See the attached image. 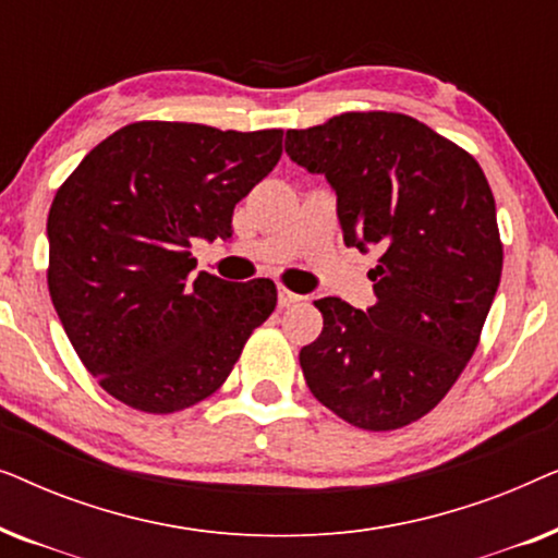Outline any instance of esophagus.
Listing matches in <instances>:
<instances>
[{"label": "esophagus", "instance_id": "34e87169", "mask_svg": "<svg viewBox=\"0 0 558 558\" xmlns=\"http://www.w3.org/2000/svg\"><path fill=\"white\" fill-rule=\"evenodd\" d=\"M277 292H279V307H294V304H300L304 300L302 294L292 292V289L284 287V284H279Z\"/></svg>", "mask_w": 558, "mask_h": 558}]
</instances>
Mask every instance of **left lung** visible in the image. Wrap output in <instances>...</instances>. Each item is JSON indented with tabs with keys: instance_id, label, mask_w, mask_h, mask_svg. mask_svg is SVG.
Wrapping results in <instances>:
<instances>
[{
	"instance_id": "obj_1",
	"label": "left lung",
	"mask_w": 558,
	"mask_h": 558,
	"mask_svg": "<svg viewBox=\"0 0 558 558\" xmlns=\"http://www.w3.org/2000/svg\"><path fill=\"white\" fill-rule=\"evenodd\" d=\"M287 155L325 174L348 246L376 248V304L323 296L300 350L315 399L365 432L401 429L445 399L480 345L502 271L495 197L477 159L414 117L348 111L289 129Z\"/></svg>"
}]
</instances>
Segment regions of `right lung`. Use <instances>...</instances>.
<instances>
[{
  "instance_id": "right-lung-1",
  "label": "right lung",
  "mask_w": 558,
  "mask_h": 558,
  "mask_svg": "<svg viewBox=\"0 0 558 558\" xmlns=\"http://www.w3.org/2000/svg\"><path fill=\"white\" fill-rule=\"evenodd\" d=\"M281 129L134 121L52 197L48 289L98 386L144 414L208 399L277 307L271 279L201 271L195 239H231L233 208L281 157Z\"/></svg>"
}]
</instances>
